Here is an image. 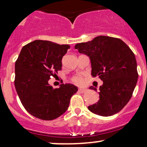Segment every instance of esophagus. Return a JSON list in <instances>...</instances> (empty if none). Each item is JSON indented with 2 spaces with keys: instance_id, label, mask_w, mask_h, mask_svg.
<instances>
[{
  "instance_id": "esophagus-1",
  "label": "esophagus",
  "mask_w": 147,
  "mask_h": 147,
  "mask_svg": "<svg viewBox=\"0 0 147 147\" xmlns=\"http://www.w3.org/2000/svg\"><path fill=\"white\" fill-rule=\"evenodd\" d=\"M78 90H79V92H81V93H84V92H85L86 91V89L83 88H79Z\"/></svg>"
}]
</instances>
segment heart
<instances>
[{
	"mask_svg": "<svg viewBox=\"0 0 147 147\" xmlns=\"http://www.w3.org/2000/svg\"><path fill=\"white\" fill-rule=\"evenodd\" d=\"M73 81L75 82V83L81 84L83 82V79L81 77H75L73 78Z\"/></svg>",
	"mask_w": 147,
	"mask_h": 147,
	"instance_id": "heart-1",
	"label": "heart"
}]
</instances>
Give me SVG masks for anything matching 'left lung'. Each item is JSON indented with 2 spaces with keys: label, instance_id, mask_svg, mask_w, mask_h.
<instances>
[{
  "label": "left lung",
  "instance_id": "obj_1",
  "mask_svg": "<svg viewBox=\"0 0 147 147\" xmlns=\"http://www.w3.org/2000/svg\"><path fill=\"white\" fill-rule=\"evenodd\" d=\"M75 48L89 57L91 75L103 81L99 99L88 110L104 117L117 113L131 98L138 82L137 61L132 50L119 38L107 36L77 43ZM89 88L97 92V88Z\"/></svg>",
  "mask_w": 147,
  "mask_h": 147
}]
</instances>
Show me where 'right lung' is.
<instances>
[{
	"mask_svg": "<svg viewBox=\"0 0 147 147\" xmlns=\"http://www.w3.org/2000/svg\"><path fill=\"white\" fill-rule=\"evenodd\" d=\"M49 41L36 40L23 47L15 63L14 85L25 110L43 120H52L68 109L70 98L78 90L70 84L53 88L51 76L61 70L62 58L70 48Z\"/></svg>",
	"mask_w": 147,
	"mask_h": 147,
	"instance_id": "right-lung-1",
	"label": "right lung"
}]
</instances>
